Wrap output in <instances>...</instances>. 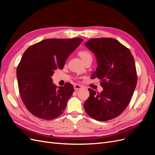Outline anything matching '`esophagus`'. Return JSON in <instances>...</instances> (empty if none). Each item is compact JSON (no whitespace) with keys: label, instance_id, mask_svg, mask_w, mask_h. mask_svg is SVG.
<instances>
[{"label":"esophagus","instance_id":"1","mask_svg":"<svg viewBox=\"0 0 155 155\" xmlns=\"http://www.w3.org/2000/svg\"><path fill=\"white\" fill-rule=\"evenodd\" d=\"M81 88H82V87L81 85H77V84H76V85H74V90L76 91H78L79 90H81Z\"/></svg>","mask_w":155,"mask_h":155}]
</instances>
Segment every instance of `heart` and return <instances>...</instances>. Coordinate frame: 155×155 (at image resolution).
Returning a JSON list of instances; mask_svg holds the SVG:
<instances>
[{"instance_id":"1","label":"heart","mask_w":155,"mask_h":155,"mask_svg":"<svg viewBox=\"0 0 155 155\" xmlns=\"http://www.w3.org/2000/svg\"><path fill=\"white\" fill-rule=\"evenodd\" d=\"M78 55L81 59L83 62L85 63L88 61H92V55L90 51L87 50H81L78 52Z\"/></svg>"}]
</instances>
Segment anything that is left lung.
Wrapping results in <instances>:
<instances>
[{"label": "left lung", "mask_w": 155, "mask_h": 155, "mask_svg": "<svg viewBox=\"0 0 155 155\" xmlns=\"http://www.w3.org/2000/svg\"><path fill=\"white\" fill-rule=\"evenodd\" d=\"M85 45L97 59V67L91 78L100 79L104 91L97 93L88 88L90 96L84 109L96 120H112L126 109L137 86L134 58L129 48L113 38L91 39Z\"/></svg>", "instance_id": "8db88e82"}]
</instances>
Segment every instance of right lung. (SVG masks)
<instances>
[{"mask_svg": "<svg viewBox=\"0 0 155 155\" xmlns=\"http://www.w3.org/2000/svg\"><path fill=\"white\" fill-rule=\"evenodd\" d=\"M83 40L81 38L47 39L30 46L23 54L17 68L21 100L26 109L37 118L50 120L66 109L74 88L53 84L54 70L63 68L68 56Z\"/></svg>", "mask_w": 155, "mask_h": 155, "instance_id": "add662e5", "label": "right lung"}]
</instances>
